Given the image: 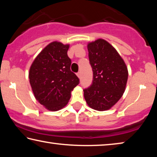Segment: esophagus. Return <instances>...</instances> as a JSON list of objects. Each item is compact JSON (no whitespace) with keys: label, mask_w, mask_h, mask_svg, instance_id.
<instances>
[{"label":"esophagus","mask_w":157,"mask_h":157,"mask_svg":"<svg viewBox=\"0 0 157 157\" xmlns=\"http://www.w3.org/2000/svg\"><path fill=\"white\" fill-rule=\"evenodd\" d=\"M77 75H78V77L79 78H80V77H81V73H80V72L77 73Z\"/></svg>","instance_id":"obj_1"}]
</instances>
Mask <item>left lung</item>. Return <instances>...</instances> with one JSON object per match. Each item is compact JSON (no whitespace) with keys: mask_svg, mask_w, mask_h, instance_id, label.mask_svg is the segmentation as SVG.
<instances>
[{"mask_svg":"<svg viewBox=\"0 0 157 157\" xmlns=\"http://www.w3.org/2000/svg\"><path fill=\"white\" fill-rule=\"evenodd\" d=\"M87 48L93 81L91 86L84 89V98L94 109H109L125 89L127 68L116 50L104 39L89 43Z\"/></svg>","mask_w":157,"mask_h":157,"instance_id":"8db88e82","label":"left lung"}]
</instances>
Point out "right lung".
I'll return each mask as SVG.
<instances>
[{
  "label": "right lung",
  "instance_id": "add662e5",
  "mask_svg": "<svg viewBox=\"0 0 157 157\" xmlns=\"http://www.w3.org/2000/svg\"><path fill=\"white\" fill-rule=\"evenodd\" d=\"M68 48L60 42L50 43L34 60L29 72L34 97L50 111H58L67 105L71 91L79 83L71 71Z\"/></svg>",
  "mask_w": 157,
  "mask_h": 157
}]
</instances>
